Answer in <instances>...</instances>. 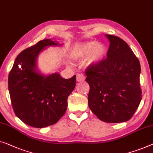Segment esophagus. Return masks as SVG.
Masks as SVG:
<instances>
[{"label": "esophagus", "instance_id": "esophagus-1", "mask_svg": "<svg viewBox=\"0 0 153 153\" xmlns=\"http://www.w3.org/2000/svg\"><path fill=\"white\" fill-rule=\"evenodd\" d=\"M85 79V76L82 74H77V82H82Z\"/></svg>", "mask_w": 153, "mask_h": 153}]
</instances>
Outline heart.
<instances>
[{
    "label": "heart",
    "instance_id": "b5f03b06",
    "mask_svg": "<svg viewBox=\"0 0 153 153\" xmlns=\"http://www.w3.org/2000/svg\"><path fill=\"white\" fill-rule=\"evenodd\" d=\"M106 53L104 45L95 41H89L74 45L71 55L75 60H82L87 57L88 64H96L104 59Z\"/></svg>",
    "mask_w": 153,
    "mask_h": 153
}]
</instances>
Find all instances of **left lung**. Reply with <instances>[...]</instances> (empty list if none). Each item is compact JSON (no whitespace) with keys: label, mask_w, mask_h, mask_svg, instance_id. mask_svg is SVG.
<instances>
[{"label":"left lung","mask_w":153,"mask_h":153,"mask_svg":"<svg viewBox=\"0 0 153 153\" xmlns=\"http://www.w3.org/2000/svg\"><path fill=\"white\" fill-rule=\"evenodd\" d=\"M105 36L110 43L107 58L85 71L90 87L88 104L102 121L126 122L132 117L142 98L140 62L122 39Z\"/></svg>","instance_id":"left-lung-1"}]
</instances>
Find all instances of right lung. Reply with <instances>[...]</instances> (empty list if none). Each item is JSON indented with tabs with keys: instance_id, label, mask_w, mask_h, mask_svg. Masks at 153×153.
<instances>
[{
	"instance_id": "obj_1",
	"label": "right lung",
	"mask_w": 153,
	"mask_h": 153,
	"mask_svg": "<svg viewBox=\"0 0 153 153\" xmlns=\"http://www.w3.org/2000/svg\"><path fill=\"white\" fill-rule=\"evenodd\" d=\"M60 45L46 39L25 49L16 57L9 74L8 89L15 114L34 128H45L61 119L76 86V76L64 79L58 73L44 76L37 70L39 54L47 46Z\"/></svg>"
}]
</instances>
